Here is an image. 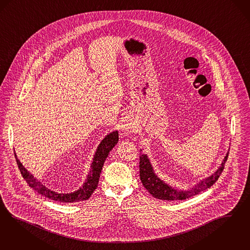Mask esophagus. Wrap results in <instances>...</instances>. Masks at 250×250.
I'll list each match as a JSON object with an SVG mask.
<instances>
[{
	"label": "esophagus",
	"instance_id": "esophagus-1",
	"mask_svg": "<svg viewBox=\"0 0 250 250\" xmlns=\"http://www.w3.org/2000/svg\"><path fill=\"white\" fill-rule=\"evenodd\" d=\"M134 128H135V123H134V121L129 120V119H127V120H125V121H123V123H122V125H121V129H122V130H123L125 133L131 132V131L134 129Z\"/></svg>",
	"mask_w": 250,
	"mask_h": 250
}]
</instances>
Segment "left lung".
Returning a JSON list of instances; mask_svg holds the SVG:
<instances>
[{"label": "left lung", "instance_id": "left-lung-1", "mask_svg": "<svg viewBox=\"0 0 250 250\" xmlns=\"http://www.w3.org/2000/svg\"><path fill=\"white\" fill-rule=\"evenodd\" d=\"M228 154L224 157L222 165L213 173L212 175L205 178L200 181L197 185H194L193 188L189 190H178L174 187L167 185L165 182L159 179V177L156 175L154 168L150 163L147 155L140 152V179L145 188L147 190L150 194L154 197L161 200H185L195 194H199L204 190L211 187L216 181L219 179L222 174V170L224 168V164L227 161Z\"/></svg>", "mask_w": 250, "mask_h": 250}]
</instances>
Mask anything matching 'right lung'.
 Instances as JSON below:
<instances>
[{"label": "right lung", "instance_id": "obj_1", "mask_svg": "<svg viewBox=\"0 0 250 250\" xmlns=\"http://www.w3.org/2000/svg\"><path fill=\"white\" fill-rule=\"evenodd\" d=\"M118 142H119L118 130L112 131L111 133L107 134L104 138L103 139L102 142L98 146L96 152L93 156L91 168L89 170V173L87 175L83 185L79 190L69 194H62V193L59 194L57 192L48 189L24 167L22 163L19 161L16 153H15V157H16L17 163L19 165V170L23 176L24 180L27 182L28 186L33 188V190H35L39 194L48 197L49 199H52L55 201L63 202V203H74V202L87 200L94 192L99 183L100 173H101L104 163L108 156L109 152L118 144Z\"/></svg>", "mask_w": 250, "mask_h": 250}]
</instances>
